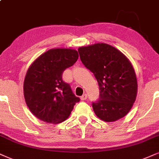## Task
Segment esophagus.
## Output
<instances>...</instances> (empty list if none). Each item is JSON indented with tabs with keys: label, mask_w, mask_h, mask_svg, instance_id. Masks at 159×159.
I'll list each match as a JSON object with an SVG mask.
<instances>
[{
	"label": "esophagus",
	"mask_w": 159,
	"mask_h": 159,
	"mask_svg": "<svg viewBox=\"0 0 159 159\" xmlns=\"http://www.w3.org/2000/svg\"><path fill=\"white\" fill-rule=\"evenodd\" d=\"M80 99H81V100H85V99H87V94H86V93H84V94L80 97Z\"/></svg>",
	"instance_id": "34e87169"
}]
</instances>
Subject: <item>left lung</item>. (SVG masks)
Returning a JSON list of instances; mask_svg holds the SVG:
<instances>
[{"mask_svg": "<svg viewBox=\"0 0 159 159\" xmlns=\"http://www.w3.org/2000/svg\"><path fill=\"white\" fill-rule=\"evenodd\" d=\"M78 52L99 84V98L92 104L95 114L107 122L123 118L132 108L138 91L130 60L115 47L103 43L80 47Z\"/></svg>", "mask_w": 159, "mask_h": 159, "instance_id": "obj_1", "label": "left lung"}]
</instances>
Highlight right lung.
I'll use <instances>...</instances> for the list:
<instances>
[{
  "instance_id": "right-lung-1",
  "label": "right lung",
  "mask_w": 159,
  "mask_h": 159,
  "mask_svg": "<svg viewBox=\"0 0 159 159\" xmlns=\"http://www.w3.org/2000/svg\"><path fill=\"white\" fill-rule=\"evenodd\" d=\"M79 57L72 48H52L39 56L29 66L23 83L25 103L32 114L49 124H58L68 118L80 101L69 84L62 80L66 68Z\"/></svg>"
}]
</instances>
